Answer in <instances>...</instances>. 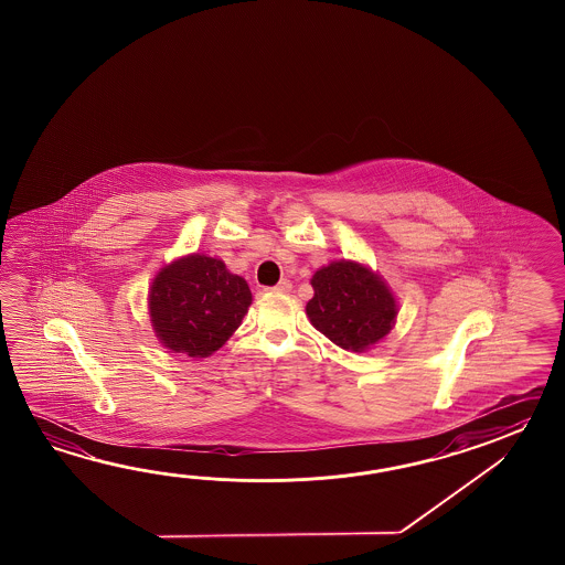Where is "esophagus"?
I'll list each match as a JSON object with an SVG mask.
<instances>
[{"instance_id": "1", "label": "esophagus", "mask_w": 565, "mask_h": 565, "mask_svg": "<svg viewBox=\"0 0 565 565\" xmlns=\"http://www.w3.org/2000/svg\"><path fill=\"white\" fill-rule=\"evenodd\" d=\"M290 288H292V282L287 280V278H282L277 287H273V290H277V292H290Z\"/></svg>"}]
</instances>
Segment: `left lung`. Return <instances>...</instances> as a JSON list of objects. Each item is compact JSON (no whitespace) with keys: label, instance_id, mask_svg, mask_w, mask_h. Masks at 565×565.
I'll use <instances>...</instances> for the list:
<instances>
[{"label":"left lung","instance_id":"1","mask_svg":"<svg viewBox=\"0 0 565 565\" xmlns=\"http://www.w3.org/2000/svg\"><path fill=\"white\" fill-rule=\"evenodd\" d=\"M307 315L335 345L361 353L396 324L397 305L384 278L353 260H335L311 278Z\"/></svg>","mask_w":565,"mask_h":565}]
</instances>
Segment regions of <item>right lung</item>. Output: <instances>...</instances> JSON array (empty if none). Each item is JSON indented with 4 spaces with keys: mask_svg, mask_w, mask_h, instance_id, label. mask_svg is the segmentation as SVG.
<instances>
[{
    "mask_svg": "<svg viewBox=\"0 0 565 565\" xmlns=\"http://www.w3.org/2000/svg\"><path fill=\"white\" fill-rule=\"evenodd\" d=\"M253 302L248 282L220 258L190 254L163 266L149 288L157 339L173 353L207 358L241 327Z\"/></svg>",
    "mask_w": 565,
    "mask_h": 565,
    "instance_id": "right-lung-1",
    "label": "right lung"
}]
</instances>
